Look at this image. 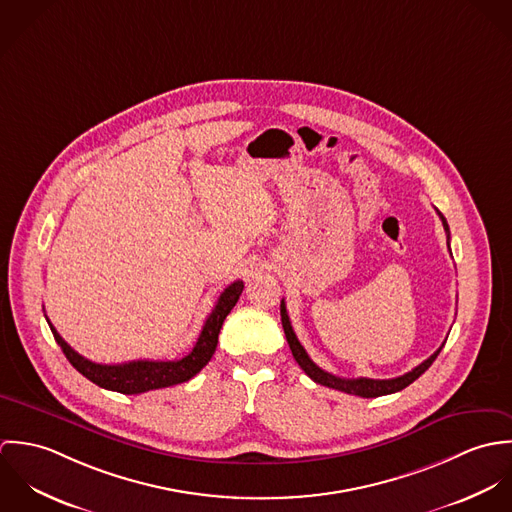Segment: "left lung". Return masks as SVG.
Instances as JSON below:
<instances>
[{"instance_id": "1", "label": "left lung", "mask_w": 512, "mask_h": 512, "mask_svg": "<svg viewBox=\"0 0 512 512\" xmlns=\"http://www.w3.org/2000/svg\"><path fill=\"white\" fill-rule=\"evenodd\" d=\"M439 219L441 224L447 232V240H449V226H447V220L439 213ZM449 246V242H447ZM451 252V250H449ZM280 313H282V327H284V333H286V339H288V345L292 349L293 359L297 361V365L303 368V372L317 384H323L327 388H335V390H341V392H347V394H355V396H361V398H376V396H386V394H392V392H398L402 388H406L408 384H412L416 378H420L432 363L438 359L439 351L443 349V345L439 347L438 351L428 357L422 365L412 368L410 372L402 374V376H396V378H388V380H374V378H339L335 374H329L325 372L323 368L315 365L309 355L305 353V349L301 347V343L297 341L295 333L292 329V321L288 317V311H286V303L282 299V305H280Z\"/></svg>"}]
</instances>
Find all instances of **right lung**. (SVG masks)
<instances>
[{"instance_id":"obj_1","label":"right lung","mask_w":512,"mask_h":512,"mask_svg":"<svg viewBox=\"0 0 512 512\" xmlns=\"http://www.w3.org/2000/svg\"><path fill=\"white\" fill-rule=\"evenodd\" d=\"M244 290V282L236 280L224 292L220 293L219 301L211 315L207 317L203 331L189 355L179 361H132L124 365H98L82 355H78L73 347L57 333V329L47 319L57 345L63 349L69 363L90 382L100 388L122 392V394H142L147 390L167 388L173 384H181L191 380L203 366L211 361L217 351L219 333L226 315L236 305L240 293Z\"/></svg>"}]
</instances>
